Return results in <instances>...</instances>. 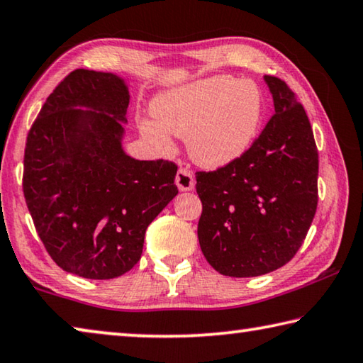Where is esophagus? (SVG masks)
<instances>
[{
    "mask_svg": "<svg viewBox=\"0 0 363 363\" xmlns=\"http://www.w3.org/2000/svg\"><path fill=\"white\" fill-rule=\"evenodd\" d=\"M175 185L178 186L180 191H191V189L196 185L194 177H193L191 172H188L186 169L178 170L177 177H175Z\"/></svg>",
    "mask_w": 363,
    "mask_h": 363,
    "instance_id": "1",
    "label": "esophagus"
}]
</instances>
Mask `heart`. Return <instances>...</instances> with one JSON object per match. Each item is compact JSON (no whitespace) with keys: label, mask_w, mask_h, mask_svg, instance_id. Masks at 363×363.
I'll list each match as a JSON object with an SVG mask.
<instances>
[{"label":"heart","mask_w":363,"mask_h":363,"mask_svg":"<svg viewBox=\"0 0 363 363\" xmlns=\"http://www.w3.org/2000/svg\"><path fill=\"white\" fill-rule=\"evenodd\" d=\"M154 123L145 136L162 151L169 135L186 140L189 157L206 169H220L245 154L262 122L264 98L254 82L217 75L160 94L152 103Z\"/></svg>","instance_id":"b5f03b06"}]
</instances>
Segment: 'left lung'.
Segmentation results:
<instances>
[{"instance_id":"1","label":"left lung","mask_w":363,"mask_h":363,"mask_svg":"<svg viewBox=\"0 0 363 363\" xmlns=\"http://www.w3.org/2000/svg\"><path fill=\"white\" fill-rule=\"evenodd\" d=\"M275 114L240 159L196 172L203 203L199 246L225 277H259L280 269L306 240L318 203V151L294 91L265 75Z\"/></svg>"}]
</instances>
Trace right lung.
Listing matches in <instances>:
<instances>
[{
	"instance_id": "obj_1",
	"label": "right lung",
	"mask_w": 363,
	"mask_h": 363,
	"mask_svg": "<svg viewBox=\"0 0 363 363\" xmlns=\"http://www.w3.org/2000/svg\"><path fill=\"white\" fill-rule=\"evenodd\" d=\"M128 103L122 77L77 69L27 136L22 186L37 233L62 270L90 280L133 269L146 228L178 194L174 162L123 151Z\"/></svg>"
}]
</instances>
